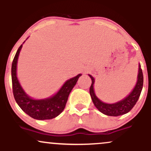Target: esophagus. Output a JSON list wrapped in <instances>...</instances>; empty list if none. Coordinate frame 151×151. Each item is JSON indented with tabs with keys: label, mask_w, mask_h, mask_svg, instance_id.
Instances as JSON below:
<instances>
[{
	"label": "esophagus",
	"mask_w": 151,
	"mask_h": 151,
	"mask_svg": "<svg viewBox=\"0 0 151 151\" xmlns=\"http://www.w3.org/2000/svg\"><path fill=\"white\" fill-rule=\"evenodd\" d=\"M85 72V73H86V72H87V71H85V72Z\"/></svg>",
	"instance_id": "1"
}]
</instances>
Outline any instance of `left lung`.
Listing matches in <instances>:
<instances>
[{
  "mask_svg": "<svg viewBox=\"0 0 151 151\" xmlns=\"http://www.w3.org/2000/svg\"><path fill=\"white\" fill-rule=\"evenodd\" d=\"M89 76L91 79V85L90 86L89 93L93 104L101 113L105 114V115L111 116H118L124 115V114L129 112L138 100V98L141 95L142 89H143V75L141 68V65H139L137 82L134 89L125 99L114 104L104 103L96 96L94 90H93L94 79L91 75L89 74Z\"/></svg>",
  "mask_w": 151,
  "mask_h": 151,
  "instance_id": "left-lung-1",
  "label": "left lung"
}]
</instances>
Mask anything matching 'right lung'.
I'll return each instance as SVG.
<instances>
[{"instance_id":"add662e5","label":"right lung","mask_w":151,"mask_h":151,"mask_svg":"<svg viewBox=\"0 0 151 151\" xmlns=\"http://www.w3.org/2000/svg\"><path fill=\"white\" fill-rule=\"evenodd\" d=\"M22 47V45L15 54L11 67L13 92L15 101L25 113L35 119L47 120L54 119L64 110L69 95L81 74H78L67 80L58 92L52 97L45 99H33L26 94L17 78V62Z\"/></svg>"}]
</instances>
